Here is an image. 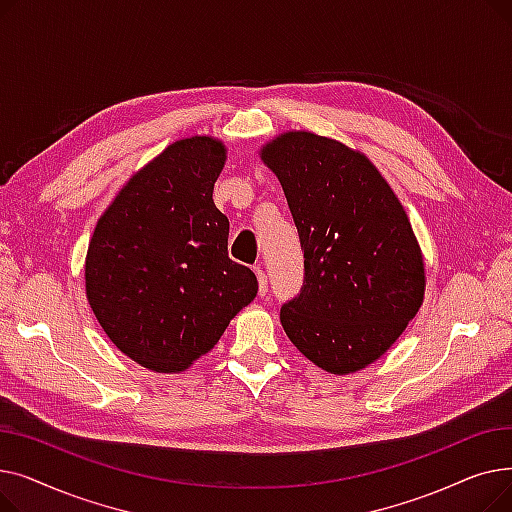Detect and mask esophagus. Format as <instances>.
Masks as SVG:
<instances>
[{"label": "esophagus", "instance_id": "34e87169", "mask_svg": "<svg viewBox=\"0 0 512 512\" xmlns=\"http://www.w3.org/2000/svg\"><path fill=\"white\" fill-rule=\"evenodd\" d=\"M255 274H257V282H259V297H265V294H267V276H265L261 265L255 267Z\"/></svg>", "mask_w": 512, "mask_h": 512}]
</instances>
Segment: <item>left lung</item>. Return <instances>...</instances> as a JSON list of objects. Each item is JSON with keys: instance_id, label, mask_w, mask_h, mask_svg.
Returning <instances> with one entry per match:
<instances>
[{"instance_id": "1", "label": "left lung", "mask_w": 512, "mask_h": 512, "mask_svg": "<svg viewBox=\"0 0 512 512\" xmlns=\"http://www.w3.org/2000/svg\"><path fill=\"white\" fill-rule=\"evenodd\" d=\"M305 253V280L280 309L290 342L336 375L380 359L417 315L423 257L405 209L371 161L319 134L284 132L261 149Z\"/></svg>"}]
</instances>
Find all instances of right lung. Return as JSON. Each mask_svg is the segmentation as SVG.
<instances>
[{
    "instance_id": "obj_1",
    "label": "right lung",
    "mask_w": 512,
    "mask_h": 512,
    "mask_svg": "<svg viewBox=\"0 0 512 512\" xmlns=\"http://www.w3.org/2000/svg\"><path fill=\"white\" fill-rule=\"evenodd\" d=\"M226 147L211 137L168 145L103 211L85 261L87 299L120 351L178 373L211 351L257 294L228 257V218L213 203Z\"/></svg>"
}]
</instances>
